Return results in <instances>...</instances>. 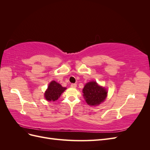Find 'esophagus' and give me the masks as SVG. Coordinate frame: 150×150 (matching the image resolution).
Segmentation results:
<instances>
[{
  "label": "esophagus",
  "instance_id": "34e87169",
  "mask_svg": "<svg viewBox=\"0 0 150 150\" xmlns=\"http://www.w3.org/2000/svg\"><path fill=\"white\" fill-rule=\"evenodd\" d=\"M71 86L72 88H76V86H77V84H75V83H72V84H71Z\"/></svg>",
  "mask_w": 150,
  "mask_h": 150
}]
</instances>
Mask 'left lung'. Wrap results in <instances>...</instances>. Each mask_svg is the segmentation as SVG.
I'll return each mask as SVG.
<instances>
[{
    "label": "left lung",
    "instance_id": "left-lung-1",
    "mask_svg": "<svg viewBox=\"0 0 150 150\" xmlns=\"http://www.w3.org/2000/svg\"><path fill=\"white\" fill-rule=\"evenodd\" d=\"M86 101L90 106L98 105L104 101L107 96V91L99 86L95 81L88 83L83 90Z\"/></svg>",
    "mask_w": 150,
    "mask_h": 150
}]
</instances>
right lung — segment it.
<instances>
[{
    "label": "right lung",
    "instance_id": "1",
    "mask_svg": "<svg viewBox=\"0 0 150 150\" xmlns=\"http://www.w3.org/2000/svg\"><path fill=\"white\" fill-rule=\"evenodd\" d=\"M66 89V88L62 87L60 84L56 83L55 81H52L49 84L48 88L44 94L45 98L49 101H55L60 97Z\"/></svg>",
    "mask_w": 150,
    "mask_h": 150
}]
</instances>
